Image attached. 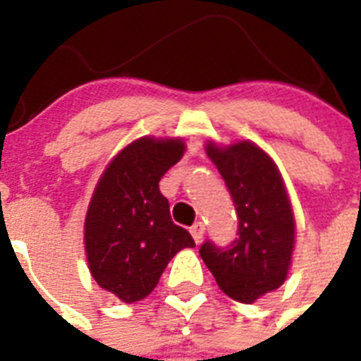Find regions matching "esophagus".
Listing matches in <instances>:
<instances>
[{
	"mask_svg": "<svg viewBox=\"0 0 361 361\" xmlns=\"http://www.w3.org/2000/svg\"><path fill=\"white\" fill-rule=\"evenodd\" d=\"M204 232H206V226H204L202 221H197V223L191 226V234H192V238H195V241H197V243H200V241H202Z\"/></svg>",
	"mask_w": 361,
	"mask_h": 361,
	"instance_id": "esophagus-1",
	"label": "esophagus"
}]
</instances>
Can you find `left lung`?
Returning a JSON list of instances; mask_svg holds the SVG:
<instances>
[{
	"label": "left lung",
	"mask_w": 361,
	"mask_h": 361,
	"mask_svg": "<svg viewBox=\"0 0 361 361\" xmlns=\"http://www.w3.org/2000/svg\"><path fill=\"white\" fill-rule=\"evenodd\" d=\"M236 208L238 238L219 247L206 240L200 257L226 296L252 303L279 288L294 251V214L274 161L251 142L206 146Z\"/></svg>",
	"instance_id": "8db88e82"
}]
</instances>
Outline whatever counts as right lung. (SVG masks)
<instances>
[{
    "mask_svg": "<svg viewBox=\"0 0 361 361\" xmlns=\"http://www.w3.org/2000/svg\"><path fill=\"white\" fill-rule=\"evenodd\" d=\"M183 152L180 138H138L112 159L93 191L84 225L90 271L125 303L146 298L176 252L195 247L191 234L172 223L159 191Z\"/></svg>",
    "mask_w": 361,
    "mask_h": 361,
    "instance_id": "1",
    "label": "right lung"
}]
</instances>
